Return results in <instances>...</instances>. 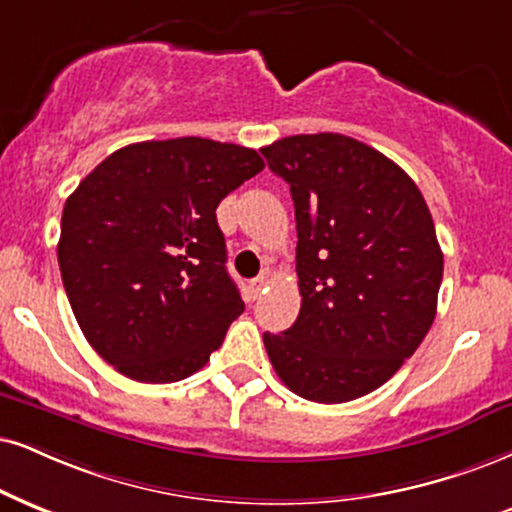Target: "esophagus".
Returning <instances> with one entry per match:
<instances>
[{"instance_id":"obj_1","label":"esophagus","mask_w":512,"mask_h":512,"mask_svg":"<svg viewBox=\"0 0 512 512\" xmlns=\"http://www.w3.org/2000/svg\"><path fill=\"white\" fill-rule=\"evenodd\" d=\"M266 285H268L266 275H258V277H254V280L249 282V292H251V296H254V299H258V296H261L263 289H266Z\"/></svg>"}]
</instances>
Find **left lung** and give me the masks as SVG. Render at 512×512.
Returning a JSON list of instances; mask_svg holds the SVG:
<instances>
[{
	"label": "left lung",
	"mask_w": 512,
	"mask_h": 512,
	"mask_svg": "<svg viewBox=\"0 0 512 512\" xmlns=\"http://www.w3.org/2000/svg\"><path fill=\"white\" fill-rule=\"evenodd\" d=\"M289 185L301 311L263 334L294 394L344 403L370 394L430 332L444 275L432 213L394 161L337 132L263 147Z\"/></svg>",
	"instance_id": "left-lung-1"
}]
</instances>
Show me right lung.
<instances>
[{
	"label": "right lung",
	"instance_id": "1",
	"mask_svg": "<svg viewBox=\"0 0 512 512\" xmlns=\"http://www.w3.org/2000/svg\"><path fill=\"white\" fill-rule=\"evenodd\" d=\"M263 170L254 149L178 137L113 151L66 199L59 268L92 349L168 384L204 368L244 301L216 208Z\"/></svg>",
	"mask_w": 512,
	"mask_h": 512
}]
</instances>
